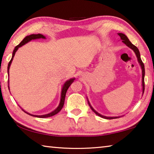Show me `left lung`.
<instances>
[{
  "instance_id": "8db88e82",
  "label": "left lung",
  "mask_w": 154,
  "mask_h": 154,
  "mask_svg": "<svg viewBox=\"0 0 154 154\" xmlns=\"http://www.w3.org/2000/svg\"><path fill=\"white\" fill-rule=\"evenodd\" d=\"M120 36V37H121V39H122V40H123V42L124 43V44L126 45V46H128V47L129 48H130L131 49H132L133 50H134V52H135V54H136V55H137V59H138V63H140V66H141V68H142V74H143V76H142V78H143V81H142V85H143V92L144 93V91H145V81H144V77H145V66H144V63H143V61H142V60H141V59H140V52H139V50H138V49L137 48V46H135L134 45H133L132 43H131L130 42V40L128 39V38L127 37V36L125 35H124V34H123V33H119L118 34ZM89 105L90 106V107H91V110H93V111H94L95 114H96L97 115H98V116H100V117H102V118H104V119H117V118H118V117H105V116H103V115H100V114H99V113H98L97 111H95V110L94 109V108H92V106H91L90 105V104H89Z\"/></svg>"
}]
</instances>
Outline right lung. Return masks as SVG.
<instances>
[{"label":"right lung","mask_w":154,"mask_h":154,"mask_svg":"<svg viewBox=\"0 0 154 154\" xmlns=\"http://www.w3.org/2000/svg\"><path fill=\"white\" fill-rule=\"evenodd\" d=\"M39 38H42V39H45L46 37H45L44 35H42V34H32V35H30L29 36H26L25 38L22 40V41L20 43V44L17 45V46L15 47V49L14 50V52H13V54H12V58L10 60V61L9 62V64H8V67H7V72H8L9 74V67H10V65H11V63L12 62V60H13L14 57V55L16 54V52L18 49V48L21 47L22 46H23L25 44H26L30 41H31L32 39H39ZM75 79H69V80H67V81L65 82V83L63 85V89H62V91H61V97H60V104L59 105V106L57 108V109H55L54 111H52V112L49 113V114H47V115H31V114H29V113L26 112L27 114H29L31 116H33V117H39V118H46V117H52V116H53L54 115L57 114L58 112H59L60 110L62 109L63 106L64 105V102H65V95H66V92L68 89V88L69 87L70 85H71L72 83L74 82Z\"/></svg>","instance_id":"obj_1"}]
</instances>
